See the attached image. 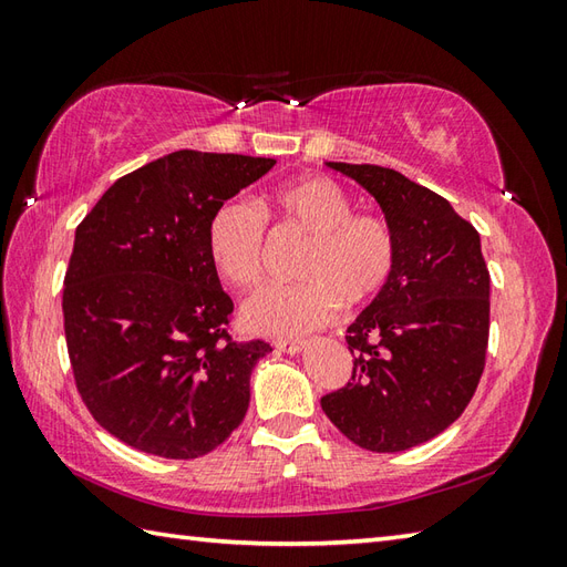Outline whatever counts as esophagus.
I'll return each mask as SVG.
<instances>
[{
	"label": "esophagus",
	"mask_w": 567,
	"mask_h": 567,
	"mask_svg": "<svg viewBox=\"0 0 567 567\" xmlns=\"http://www.w3.org/2000/svg\"><path fill=\"white\" fill-rule=\"evenodd\" d=\"M275 346V351H280V353H290V355H295V353H299L305 348V341H275L272 343Z\"/></svg>",
	"instance_id": "obj_1"
}]
</instances>
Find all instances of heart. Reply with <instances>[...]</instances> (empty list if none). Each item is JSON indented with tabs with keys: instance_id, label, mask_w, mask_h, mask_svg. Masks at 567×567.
<instances>
[{
	"instance_id": "1",
	"label": "heart",
	"mask_w": 567,
	"mask_h": 567,
	"mask_svg": "<svg viewBox=\"0 0 567 567\" xmlns=\"http://www.w3.org/2000/svg\"><path fill=\"white\" fill-rule=\"evenodd\" d=\"M307 238L292 287H275L246 305L244 327L265 336H302L327 327L339 307H365L396 270V234L380 214L353 212L329 177H297L265 192L258 209L226 202L214 212L207 248L214 268L236 290H256L265 277V221Z\"/></svg>"
}]
</instances>
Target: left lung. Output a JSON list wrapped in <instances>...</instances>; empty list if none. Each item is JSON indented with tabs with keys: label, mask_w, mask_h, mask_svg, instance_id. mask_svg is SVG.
Listing matches in <instances>:
<instances>
[{
	"label": "left lung",
	"mask_w": 567,
	"mask_h": 567,
	"mask_svg": "<svg viewBox=\"0 0 567 567\" xmlns=\"http://www.w3.org/2000/svg\"><path fill=\"white\" fill-rule=\"evenodd\" d=\"M368 189L396 234V270L348 327L353 375L321 396L346 439L400 453L463 414L485 370L489 272L475 226L436 192L380 165L327 163Z\"/></svg>",
	"instance_id": "obj_1"
}]
</instances>
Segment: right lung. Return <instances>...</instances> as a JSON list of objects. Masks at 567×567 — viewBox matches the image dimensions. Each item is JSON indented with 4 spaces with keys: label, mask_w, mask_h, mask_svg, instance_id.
<instances>
[{
    "label": "right lung",
    "mask_w": 567,
    "mask_h": 567,
    "mask_svg": "<svg viewBox=\"0 0 567 567\" xmlns=\"http://www.w3.org/2000/svg\"><path fill=\"white\" fill-rule=\"evenodd\" d=\"M272 165L175 151L118 177L78 226L63 290L72 375L97 424L131 449L189 461L244 421L250 372L272 348L228 336L234 302L207 228Z\"/></svg>",
    "instance_id": "add662e5"
}]
</instances>
